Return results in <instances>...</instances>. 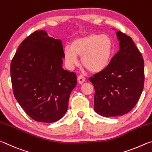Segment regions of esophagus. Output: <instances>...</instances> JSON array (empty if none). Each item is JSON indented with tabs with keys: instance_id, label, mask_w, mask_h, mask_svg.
<instances>
[{
	"instance_id": "esophagus-1",
	"label": "esophagus",
	"mask_w": 152,
	"mask_h": 152,
	"mask_svg": "<svg viewBox=\"0 0 152 152\" xmlns=\"http://www.w3.org/2000/svg\"><path fill=\"white\" fill-rule=\"evenodd\" d=\"M77 80H78V82L79 84H82L84 81H85V78H84L83 76L80 75V76H78Z\"/></svg>"
}]
</instances>
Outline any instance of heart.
Segmentation results:
<instances>
[{"label":"heart","instance_id":"1","mask_svg":"<svg viewBox=\"0 0 152 152\" xmlns=\"http://www.w3.org/2000/svg\"><path fill=\"white\" fill-rule=\"evenodd\" d=\"M113 53V42L109 35L90 33L77 37L71 45L64 47L63 54L70 70L78 64V56L86 68L93 73L100 72L109 66Z\"/></svg>","mask_w":152,"mask_h":152}]
</instances>
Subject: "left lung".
I'll return each mask as SVG.
<instances>
[{
    "label": "left lung",
    "mask_w": 152,
    "mask_h": 152,
    "mask_svg": "<svg viewBox=\"0 0 152 152\" xmlns=\"http://www.w3.org/2000/svg\"><path fill=\"white\" fill-rule=\"evenodd\" d=\"M119 50L106 68L89 78L94 87V111L104 117L122 116L137 104L144 85L142 55L130 37L117 31Z\"/></svg>",
    "instance_id": "obj_1"
}]
</instances>
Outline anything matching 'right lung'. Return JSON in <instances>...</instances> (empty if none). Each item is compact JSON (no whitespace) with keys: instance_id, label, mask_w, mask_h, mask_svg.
I'll return each instance as SVG.
<instances>
[{"instance_id":"right-lung-1","label":"right lung","mask_w":152,"mask_h":152,"mask_svg":"<svg viewBox=\"0 0 152 152\" xmlns=\"http://www.w3.org/2000/svg\"><path fill=\"white\" fill-rule=\"evenodd\" d=\"M62 58L61 41L41 30L20 43L11 61L14 96L36 121L56 122L68 110L77 80L75 73L64 70Z\"/></svg>"}]
</instances>
